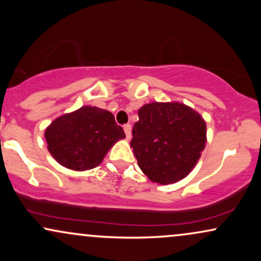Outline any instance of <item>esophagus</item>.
<instances>
[{
    "mask_svg": "<svg viewBox=\"0 0 261 261\" xmlns=\"http://www.w3.org/2000/svg\"><path fill=\"white\" fill-rule=\"evenodd\" d=\"M124 131H125V135H126V139L130 140L131 139V125L130 124L124 125Z\"/></svg>",
    "mask_w": 261,
    "mask_h": 261,
    "instance_id": "esophagus-1",
    "label": "esophagus"
}]
</instances>
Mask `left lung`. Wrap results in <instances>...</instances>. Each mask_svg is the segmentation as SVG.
<instances>
[{
    "label": "left lung",
    "instance_id": "obj_1",
    "mask_svg": "<svg viewBox=\"0 0 261 261\" xmlns=\"http://www.w3.org/2000/svg\"><path fill=\"white\" fill-rule=\"evenodd\" d=\"M205 143L206 124L199 113L181 103L155 101L140 108L130 145L152 181L170 184L191 172Z\"/></svg>",
    "mask_w": 261,
    "mask_h": 261
}]
</instances>
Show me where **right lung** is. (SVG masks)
Instances as JSON below:
<instances>
[{
    "mask_svg": "<svg viewBox=\"0 0 261 261\" xmlns=\"http://www.w3.org/2000/svg\"><path fill=\"white\" fill-rule=\"evenodd\" d=\"M125 137L114 115L97 107H82L51 122L45 131L47 149L61 166L87 170L99 166L118 140Z\"/></svg>",
    "mask_w": 261,
    "mask_h": 261,
    "instance_id": "add662e5",
    "label": "right lung"
}]
</instances>
